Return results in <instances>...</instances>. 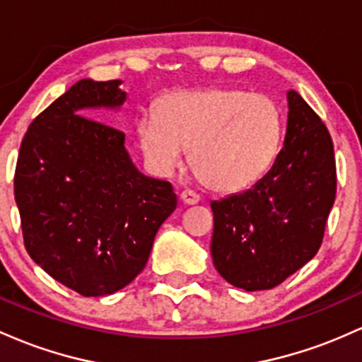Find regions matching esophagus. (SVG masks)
<instances>
[{
	"label": "esophagus",
	"mask_w": 362,
	"mask_h": 362,
	"mask_svg": "<svg viewBox=\"0 0 362 362\" xmlns=\"http://www.w3.org/2000/svg\"><path fill=\"white\" fill-rule=\"evenodd\" d=\"M181 202L185 203V205H194V203L200 202V194L194 193L193 189H185V192L181 193Z\"/></svg>",
	"instance_id": "1"
}]
</instances>
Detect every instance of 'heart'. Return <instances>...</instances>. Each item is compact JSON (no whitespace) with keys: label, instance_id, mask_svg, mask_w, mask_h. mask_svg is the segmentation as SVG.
I'll return each mask as SVG.
<instances>
[{"label":"heart","instance_id":"obj_1","mask_svg":"<svg viewBox=\"0 0 362 362\" xmlns=\"http://www.w3.org/2000/svg\"><path fill=\"white\" fill-rule=\"evenodd\" d=\"M282 112L265 93L209 87L164 95L156 115H144L136 136L145 159L162 174L189 164L197 180L217 193L255 185L277 157Z\"/></svg>","mask_w":362,"mask_h":362}]
</instances>
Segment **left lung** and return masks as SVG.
<instances>
[{
  "label": "left lung",
  "instance_id": "obj_1",
  "mask_svg": "<svg viewBox=\"0 0 362 362\" xmlns=\"http://www.w3.org/2000/svg\"><path fill=\"white\" fill-rule=\"evenodd\" d=\"M284 147L246 192L212 202L210 253L234 287L267 291L318 253L337 193L334 141L320 116L296 90Z\"/></svg>",
  "mask_w": 362,
  "mask_h": 362
}]
</instances>
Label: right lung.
I'll use <instances>...</instances> for the list:
<instances>
[{"label": "right lung", "instance_id": "right-lung-1", "mask_svg": "<svg viewBox=\"0 0 362 362\" xmlns=\"http://www.w3.org/2000/svg\"><path fill=\"white\" fill-rule=\"evenodd\" d=\"M119 85L88 78L73 85L32 121L15 169L27 253L85 298L127 287L177 205L170 182L135 168L123 132L83 116L123 105Z\"/></svg>", "mask_w": 362, "mask_h": 362}]
</instances>
